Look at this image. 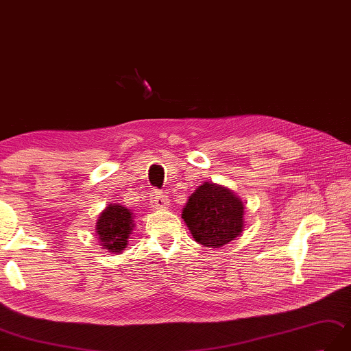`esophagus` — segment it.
I'll use <instances>...</instances> for the list:
<instances>
[{
  "instance_id": "esophagus-1",
  "label": "esophagus",
  "mask_w": 351,
  "mask_h": 351,
  "mask_svg": "<svg viewBox=\"0 0 351 351\" xmlns=\"http://www.w3.org/2000/svg\"><path fill=\"white\" fill-rule=\"evenodd\" d=\"M169 197L161 191H154L151 197V205L156 209H166L169 206Z\"/></svg>"
}]
</instances>
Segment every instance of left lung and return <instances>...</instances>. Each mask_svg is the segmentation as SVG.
I'll list each match as a JSON object with an SVG mask.
<instances>
[{
  "mask_svg": "<svg viewBox=\"0 0 351 351\" xmlns=\"http://www.w3.org/2000/svg\"><path fill=\"white\" fill-rule=\"evenodd\" d=\"M245 206L227 186L203 182L186 200L182 219L195 242L209 248L224 247L245 229Z\"/></svg>",
  "mask_w": 351,
  "mask_h": 351,
  "instance_id": "left-lung-1",
  "label": "left lung"
}]
</instances>
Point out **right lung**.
Wrapping results in <instances>:
<instances>
[{
    "label": "right lung",
    "mask_w": 351,
    "mask_h": 351,
    "mask_svg": "<svg viewBox=\"0 0 351 351\" xmlns=\"http://www.w3.org/2000/svg\"><path fill=\"white\" fill-rule=\"evenodd\" d=\"M134 226L132 210L118 203H109L97 219L95 234L99 236L103 250L119 254L128 245L130 234L133 233Z\"/></svg>",
    "instance_id": "right-lung-1"
}]
</instances>
